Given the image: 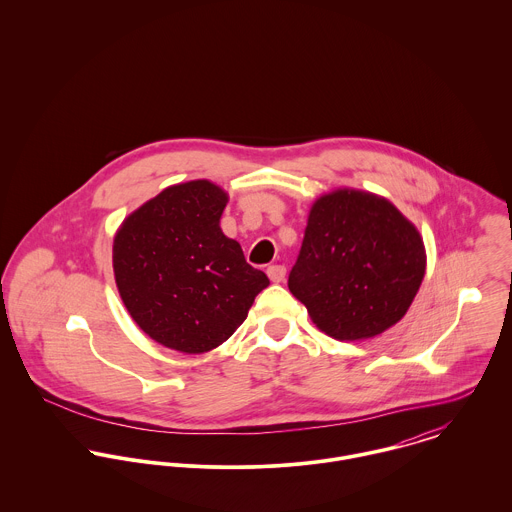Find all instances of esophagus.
Wrapping results in <instances>:
<instances>
[{
    "instance_id": "34e87169",
    "label": "esophagus",
    "mask_w": 512,
    "mask_h": 512,
    "mask_svg": "<svg viewBox=\"0 0 512 512\" xmlns=\"http://www.w3.org/2000/svg\"><path fill=\"white\" fill-rule=\"evenodd\" d=\"M268 278L274 282V284H280V282H284L286 280V268L284 266H270L268 270Z\"/></svg>"
}]
</instances>
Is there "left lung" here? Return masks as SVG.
Wrapping results in <instances>:
<instances>
[{
  "label": "left lung",
  "instance_id": "8db88e82",
  "mask_svg": "<svg viewBox=\"0 0 512 512\" xmlns=\"http://www.w3.org/2000/svg\"><path fill=\"white\" fill-rule=\"evenodd\" d=\"M426 274L418 228L384 197L337 189L319 197L288 280L329 337L359 341L396 325Z\"/></svg>",
  "mask_w": 512,
  "mask_h": 512
}]
</instances>
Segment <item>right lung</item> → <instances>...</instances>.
<instances>
[{"mask_svg": "<svg viewBox=\"0 0 512 512\" xmlns=\"http://www.w3.org/2000/svg\"><path fill=\"white\" fill-rule=\"evenodd\" d=\"M228 195L207 179L163 189L122 222L112 264L138 327L187 355L222 345L268 288L240 244L220 230Z\"/></svg>", "mask_w": 512, "mask_h": 512, "instance_id": "obj_1", "label": "right lung"}]
</instances>
